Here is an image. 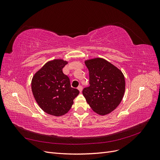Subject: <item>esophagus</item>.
Listing matches in <instances>:
<instances>
[{
	"label": "esophagus",
	"mask_w": 160,
	"mask_h": 160,
	"mask_svg": "<svg viewBox=\"0 0 160 160\" xmlns=\"http://www.w3.org/2000/svg\"><path fill=\"white\" fill-rule=\"evenodd\" d=\"M78 89H79V91L80 92H81L82 90H83V87H82L81 85H79V86L78 87Z\"/></svg>",
	"instance_id": "obj_1"
}]
</instances>
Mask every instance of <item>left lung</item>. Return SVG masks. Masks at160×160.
I'll use <instances>...</instances> for the list:
<instances>
[{"label":"left lung","mask_w":160,"mask_h":160,"mask_svg":"<svg viewBox=\"0 0 160 160\" xmlns=\"http://www.w3.org/2000/svg\"><path fill=\"white\" fill-rule=\"evenodd\" d=\"M89 73V86L83 95L91 108L101 115L113 111L122 101L125 92L122 72L103 59L85 61Z\"/></svg>","instance_id":"left-lung-1"}]
</instances>
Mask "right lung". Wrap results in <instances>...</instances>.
<instances>
[{
	"label": "right lung",
	"instance_id": "right-lung-1",
	"mask_svg": "<svg viewBox=\"0 0 160 160\" xmlns=\"http://www.w3.org/2000/svg\"><path fill=\"white\" fill-rule=\"evenodd\" d=\"M67 62L62 59L49 61L32 79V91L37 103L45 113L54 116L67 113L79 91L71 86L68 76L62 72Z\"/></svg>",
	"mask_w": 160,
	"mask_h": 160
}]
</instances>
